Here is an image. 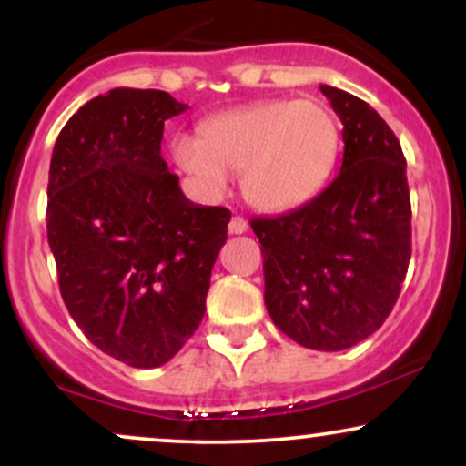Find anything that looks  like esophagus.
<instances>
[{
  "label": "esophagus",
  "instance_id": "34e87169",
  "mask_svg": "<svg viewBox=\"0 0 466 466\" xmlns=\"http://www.w3.org/2000/svg\"><path fill=\"white\" fill-rule=\"evenodd\" d=\"M228 229H229V234H245V232H248V221H245V218H240V217H232V221H229Z\"/></svg>",
  "mask_w": 466,
  "mask_h": 466
}]
</instances>
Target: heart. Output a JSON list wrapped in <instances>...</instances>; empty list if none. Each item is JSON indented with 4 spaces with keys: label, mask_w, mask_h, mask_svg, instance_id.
Instances as JSON below:
<instances>
[{
    "label": "heart",
    "mask_w": 466,
    "mask_h": 466,
    "mask_svg": "<svg viewBox=\"0 0 466 466\" xmlns=\"http://www.w3.org/2000/svg\"><path fill=\"white\" fill-rule=\"evenodd\" d=\"M339 127L315 100H267L201 122L199 137L177 136L170 159L208 197L240 175L245 201L260 212H289L311 201L333 173Z\"/></svg>",
    "instance_id": "b5f03b06"
}]
</instances>
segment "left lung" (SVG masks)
I'll return each instance as SVG.
<instances>
[{"instance_id": "1", "label": "left lung", "mask_w": 466, "mask_h": 466, "mask_svg": "<svg viewBox=\"0 0 466 466\" xmlns=\"http://www.w3.org/2000/svg\"><path fill=\"white\" fill-rule=\"evenodd\" d=\"M339 116L344 159L324 192L276 218H251L260 240L265 307L311 350H346L392 311L411 256L405 157L361 98L319 85Z\"/></svg>"}]
</instances>
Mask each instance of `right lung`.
Listing matches in <instances>:
<instances>
[{"label":"right lung","instance_id":"1","mask_svg":"<svg viewBox=\"0 0 466 466\" xmlns=\"http://www.w3.org/2000/svg\"><path fill=\"white\" fill-rule=\"evenodd\" d=\"M159 89L96 96L58 133L47 243L85 337L133 368L173 360L206 313L229 210L192 203L162 157L164 122L184 114Z\"/></svg>","mask_w":466,"mask_h":466}]
</instances>
